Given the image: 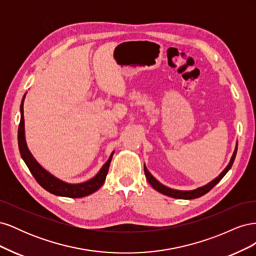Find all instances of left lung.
Segmentation results:
<instances>
[{
	"mask_svg": "<svg viewBox=\"0 0 256 256\" xmlns=\"http://www.w3.org/2000/svg\"><path fill=\"white\" fill-rule=\"evenodd\" d=\"M236 152H237V147H236V150H235V152L233 154V157H232V159L230 161L228 166L226 168V170H224V171L218 177L216 178V180H214L212 182L207 184L206 186H204V187H200V188H198V189L192 190V191H178V190H174V189H170V188L166 187V186L160 184L156 180V178H154L148 171H147V168L145 166H144V172H145V176L147 178V180H148V182L152 184V187L154 190H157L158 192L162 193V194H166L168 196L175 198L192 200V198H200V196L206 194L207 192L210 191L214 187V186L222 180V178L224 177V175H226L228 172V170L232 168V166H233L235 157H236Z\"/></svg>",
	"mask_w": 256,
	"mask_h": 256,
	"instance_id": "1",
	"label": "left lung"
}]
</instances>
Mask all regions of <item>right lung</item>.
<instances>
[{"label": "right lung", "mask_w": 256, "mask_h": 256, "mask_svg": "<svg viewBox=\"0 0 256 256\" xmlns=\"http://www.w3.org/2000/svg\"><path fill=\"white\" fill-rule=\"evenodd\" d=\"M20 111H21V120L18 128V145H19V150L21 154L22 159L24 160L26 164L28 166L30 172L32 173L36 182L40 184L42 187L49 191L52 194L60 196H66V198H83L92 194V193L96 192L104 184L106 177L109 171V166L112 160L113 154L110 156L109 160H108L104 166L100 170L99 173L92 178V180L78 184H66L56 180V177L50 175L47 171L37 164L35 159L32 157V154H30L26 138H24V118H23V99L20 106Z\"/></svg>", "instance_id": "1"}]
</instances>
